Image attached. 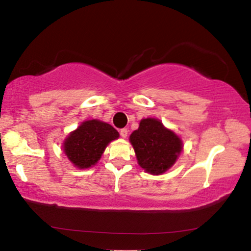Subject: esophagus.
Instances as JSON below:
<instances>
[{
    "instance_id": "34e87169",
    "label": "esophagus",
    "mask_w": 251,
    "mask_h": 251,
    "mask_svg": "<svg viewBox=\"0 0 251 251\" xmlns=\"http://www.w3.org/2000/svg\"><path fill=\"white\" fill-rule=\"evenodd\" d=\"M127 134H128V129L127 128H122V129H120V136H122V138L125 139L126 136H127Z\"/></svg>"
}]
</instances>
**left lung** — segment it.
Here are the masks:
<instances>
[{"instance_id": "obj_1", "label": "left lung", "mask_w": 251, "mask_h": 251, "mask_svg": "<svg viewBox=\"0 0 251 251\" xmlns=\"http://www.w3.org/2000/svg\"><path fill=\"white\" fill-rule=\"evenodd\" d=\"M139 165L150 175H162L175 164L182 141L175 132L155 118L142 119L129 136Z\"/></svg>"}]
</instances>
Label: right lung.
I'll use <instances>...</instances> for the list:
<instances>
[{"label":"right lung","mask_w":251,"mask_h":251,"mask_svg":"<svg viewBox=\"0 0 251 251\" xmlns=\"http://www.w3.org/2000/svg\"><path fill=\"white\" fill-rule=\"evenodd\" d=\"M118 138L119 133L109 124L98 119L86 120L70 133L63 150L76 168L88 169L100 160L106 146Z\"/></svg>","instance_id":"1"}]
</instances>
